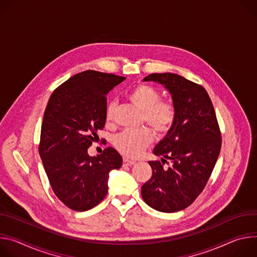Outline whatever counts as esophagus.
Returning a JSON list of instances; mask_svg holds the SVG:
<instances>
[{
    "mask_svg": "<svg viewBox=\"0 0 257 257\" xmlns=\"http://www.w3.org/2000/svg\"><path fill=\"white\" fill-rule=\"evenodd\" d=\"M136 163V161L134 160H130L127 158H123V165L124 166H131V165H134Z\"/></svg>",
    "mask_w": 257,
    "mask_h": 257,
    "instance_id": "esophagus-1",
    "label": "esophagus"
}]
</instances>
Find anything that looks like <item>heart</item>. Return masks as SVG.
Here are the masks:
<instances>
[{
  "label": "heart",
  "mask_w": 257,
  "mask_h": 257,
  "mask_svg": "<svg viewBox=\"0 0 257 257\" xmlns=\"http://www.w3.org/2000/svg\"><path fill=\"white\" fill-rule=\"evenodd\" d=\"M159 90L147 83H140L128 94L130 101L143 111V120L156 133L165 134L173 127L177 118L176 106L169 101L161 100ZM115 111V102L108 103L105 111L107 122L113 119ZM153 135L147 127L125 130L114 137L113 144L115 148L127 157L136 158L151 144Z\"/></svg>",
  "instance_id": "b5f03b06"
}]
</instances>
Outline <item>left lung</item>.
Listing matches in <instances>:
<instances>
[{"instance_id":"1","label":"left lung","mask_w":257,"mask_h":257,"mask_svg":"<svg viewBox=\"0 0 257 257\" xmlns=\"http://www.w3.org/2000/svg\"><path fill=\"white\" fill-rule=\"evenodd\" d=\"M144 80L165 85L172 94L177 118L154 149L155 155L164 158L149 161L153 173L142 186V197L158 211H180L195 201L211 176L221 148L219 125L201 84L170 72L152 73ZM165 163L168 168L164 167Z\"/></svg>"}]
</instances>
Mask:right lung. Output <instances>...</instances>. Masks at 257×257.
<instances>
[{
  "label": "right lung",
  "instance_id": "add662e5",
  "mask_svg": "<svg viewBox=\"0 0 257 257\" xmlns=\"http://www.w3.org/2000/svg\"><path fill=\"white\" fill-rule=\"evenodd\" d=\"M124 76L96 70L77 73L56 88L47 104L39 152L53 192L68 208L85 211L108 192V174L122 158L107 147L91 157L89 147L105 125L107 94Z\"/></svg>",
  "mask_w": 257,
  "mask_h": 257
}]
</instances>
